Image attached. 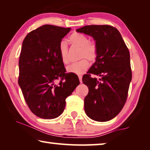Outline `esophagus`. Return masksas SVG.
Returning a JSON list of instances; mask_svg holds the SVG:
<instances>
[{
  "instance_id": "obj_1",
  "label": "esophagus",
  "mask_w": 150,
  "mask_h": 150,
  "mask_svg": "<svg viewBox=\"0 0 150 150\" xmlns=\"http://www.w3.org/2000/svg\"><path fill=\"white\" fill-rule=\"evenodd\" d=\"M79 79L80 83H82V76L81 75H79Z\"/></svg>"
}]
</instances>
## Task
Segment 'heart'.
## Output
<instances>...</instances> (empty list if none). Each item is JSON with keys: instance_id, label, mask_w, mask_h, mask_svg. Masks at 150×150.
<instances>
[{"instance_id": "b5f03b06", "label": "heart", "mask_w": 150, "mask_h": 150, "mask_svg": "<svg viewBox=\"0 0 150 150\" xmlns=\"http://www.w3.org/2000/svg\"><path fill=\"white\" fill-rule=\"evenodd\" d=\"M69 41L71 45L81 47L79 58L81 59L83 58V59L68 66L67 67V72L78 75L83 74L88 69L89 65V63L87 60L88 59L90 62H95L96 60L98 55V47L95 43L89 42L88 38L81 33H73L70 35ZM59 53L62 62L64 64H68L69 63L68 49L65 42L60 43ZM84 57L88 59H85Z\"/></svg>"}]
</instances>
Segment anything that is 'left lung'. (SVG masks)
I'll list each match as a JSON object with an SVG mask.
<instances>
[{
  "label": "left lung",
  "mask_w": 150,
  "mask_h": 150,
  "mask_svg": "<svg viewBox=\"0 0 150 150\" xmlns=\"http://www.w3.org/2000/svg\"><path fill=\"white\" fill-rule=\"evenodd\" d=\"M92 36L98 55L83 83L88 88L85 113L94 120L106 122L118 115L125 105L132 80L130 52L120 33L109 25H89L77 30ZM100 77L98 80L91 74Z\"/></svg>",
  "instance_id": "8db88e82"
}]
</instances>
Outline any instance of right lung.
Here are the masks:
<instances>
[{"instance_id":"add662e5","label":"right lung","mask_w":150,"mask_h":150,"mask_svg":"<svg viewBox=\"0 0 150 150\" xmlns=\"http://www.w3.org/2000/svg\"><path fill=\"white\" fill-rule=\"evenodd\" d=\"M70 30L44 25L28 33L22 42L18 84L38 117L52 119L62 115L66 98L79 85L77 75L66 73L60 56L59 44Z\"/></svg>"}]
</instances>
